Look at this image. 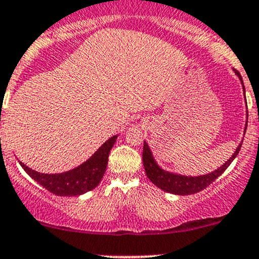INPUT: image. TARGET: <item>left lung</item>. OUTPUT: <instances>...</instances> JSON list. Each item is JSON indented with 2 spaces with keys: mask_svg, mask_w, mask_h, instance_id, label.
<instances>
[{
  "mask_svg": "<svg viewBox=\"0 0 259 259\" xmlns=\"http://www.w3.org/2000/svg\"><path fill=\"white\" fill-rule=\"evenodd\" d=\"M235 72L236 75L240 77L241 81H242L240 72H238L237 70H235ZM243 90H245V87H243ZM241 145L242 144L238 145V147L236 149L232 157H230V160H227L220 168L215 169L214 172L209 173V175L198 176V177H188V176H181L175 175V173L171 172H166L162 168H160V167L157 166V163H156V161L153 160L151 150L149 149V145L144 143L143 162L145 172H146V176L149 177V180L151 181L156 187L164 190V192H168L177 195L194 194V193L201 192V190L205 189L206 187H209L212 182L225 172V169L231 164V162L235 160L237 153L240 152Z\"/></svg>",
  "mask_w": 259,
  "mask_h": 259,
  "instance_id": "obj_1",
  "label": "left lung"
}]
</instances>
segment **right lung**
I'll return each instance as SVG.
<instances>
[{"label": "right lung", "instance_id": "add662e5", "mask_svg": "<svg viewBox=\"0 0 259 259\" xmlns=\"http://www.w3.org/2000/svg\"><path fill=\"white\" fill-rule=\"evenodd\" d=\"M116 138L118 136L115 135L106 141L93 153L92 157L88 158L81 166L64 173L45 175V173L34 171L22 162L19 163L34 181L38 182L41 187H44L53 194L60 195V197H76V195H81L96 188L102 181L107 169L109 152Z\"/></svg>", "mask_w": 259, "mask_h": 259}]
</instances>
